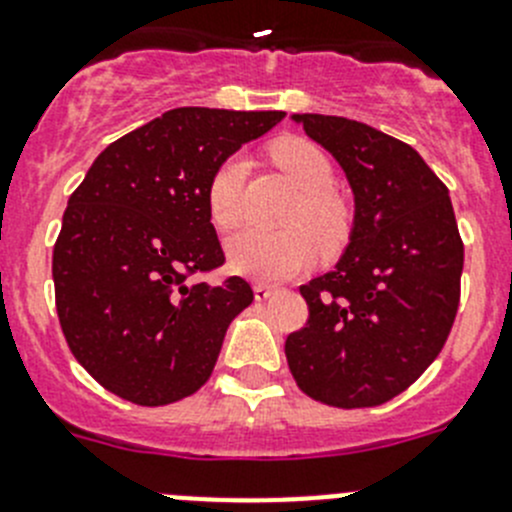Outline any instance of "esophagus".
Listing matches in <instances>:
<instances>
[{
	"label": "esophagus",
	"mask_w": 512,
	"mask_h": 512,
	"mask_svg": "<svg viewBox=\"0 0 512 512\" xmlns=\"http://www.w3.org/2000/svg\"><path fill=\"white\" fill-rule=\"evenodd\" d=\"M275 293V285H265V283H257L255 285V298L257 301H267V298Z\"/></svg>",
	"instance_id": "obj_1"
}]
</instances>
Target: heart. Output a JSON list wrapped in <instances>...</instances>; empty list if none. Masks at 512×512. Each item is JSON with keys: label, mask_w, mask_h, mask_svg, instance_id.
<instances>
[{"label": "heart", "mask_w": 512, "mask_h": 512, "mask_svg": "<svg viewBox=\"0 0 512 512\" xmlns=\"http://www.w3.org/2000/svg\"><path fill=\"white\" fill-rule=\"evenodd\" d=\"M275 165L303 191L288 216V229L247 227L227 239V260L234 273L255 280H285L306 270L319 247L336 252L349 237V211L334 186V168L324 150L301 137H285L270 150ZM247 163L229 155L216 165L206 188V204L216 227H234L245 214L242 186Z\"/></svg>", "instance_id": "heart-1"}]
</instances>
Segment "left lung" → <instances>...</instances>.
I'll return each mask as SVG.
<instances>
[{"instance_id": "obj_1", "label": "left lung", "mask_w": 512, "mask_h": 512, "mask_svg": "<svg viewBox=\"0 0 512 512\" xmlns=\"http://www.w3.org/2000/svg\"><path fill=\"white\" fill-rule=\"evenodd\" d=\"M290 119L344 170L354 219L334 270L301 285L308 324L285 339L288 367L319 403L382 405L439 357L457 316L464 247L449 188L370 124Z\"/></svg>"}]
</instances>
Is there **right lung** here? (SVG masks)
I'll use <instances>...</instances> for the list:
<instances>
[{
  "instance_id": "obj_1",
  "label": "right lung",
  "mask_w": 512,
  "mask_h": 512,
  "mask_svg": "<svg viewBox=\"0 0 512 512\" xmlns=\"http://www.w3.org/2000/svg\"><path fill=\"white\" fill-rule=\"evenodd\" d=\"M283 117L170 109L104 147L68 199L55 308L73 357L119 398L168 405L209 380L255 296L242 278H188L224 262L206 188L216 165Z\"/></svg>"
}]
</instances>
